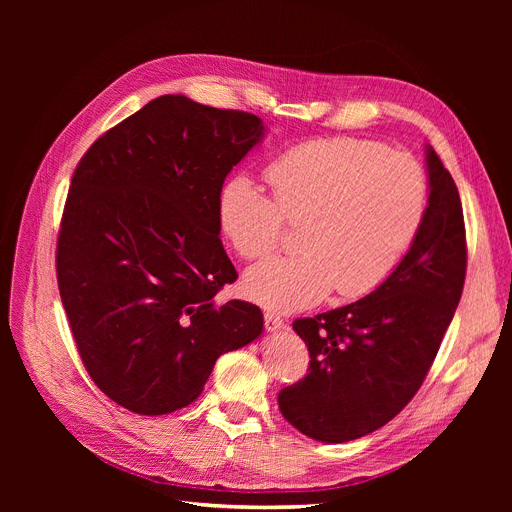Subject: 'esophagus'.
Returning a JSON list of instances; mask_svg holds the SVG:
<instances>
[{
  "instance_id": "obj_1",
  "label": "esophagus",
  "mask_w": 512,
  "mask_h": 512,
  "mask_svg": "<svg viewBox=\"0 0 512 512\" xmlns=\"http://www.w3.org/2000/svg\"><path fill=\"white\" fill-rule=\"evenodd\" d=\"M263 319H265V328H267V332H272V334H276V332H280V330H284V328H286L284 319H282L280 315L272 313V311H265Z\"/></svg>"
}]
</instances>
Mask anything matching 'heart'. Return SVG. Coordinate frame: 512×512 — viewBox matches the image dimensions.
Returning <instances> with one entry per match:
<instances>
[{"instance_id": "b5f03b06", "label": "heart", "mask_w": 512, "mask_h": 512, "mask_svg": "<svg viewBox=\"0 0 512 512\" xmlns=\"http://www.w3.org/2000/svg\"><path fill=\"white\" fill-rule=\"evenodd\" d=\"M274 199L249 176L218 195V224L242 259L270 255L284 220L303 222L297 255L259 263L245 276L247 297L297 311L326 299L363 297L382 286L407 253L425 213L427 180L409 153L359 139L294 145L265 170Z\"/></svg>"}]
</instances>
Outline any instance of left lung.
I'll use <instances>...</instances> for the list:
<instances>
[{
    "label": "left lung",
    "instance_id": "1",
    "mask_svg": "<svg viewBox=\"0 0 512 512\" xmlns=\"http://www.w3.org/2000/svg\"><path fill=\"white\" fill-rule=\"evenodd\" d=\"M427 207L409 253L367 297L294 319L309 373L278 405L301 434L340 444L386 425L421 388L461 301L467 272L463 205L450 172L425 145Z\"/></svg>",
    "mask_w": 512,
    "mask_h": 512
}]
</instances>
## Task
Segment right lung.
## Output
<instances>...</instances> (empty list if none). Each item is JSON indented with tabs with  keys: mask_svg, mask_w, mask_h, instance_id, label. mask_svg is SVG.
Here are the masks:
<instances>
[{
	"mask_svg": "<svg viewBox=\"0 0 512 512\" xmlns=\"http://www.w3.org/2000/svg\"><path fill=\"white\" fill-rule=\"evenodd\" d=\"M263 134L253 114L161 95L74 170L56 253L60 297L93 382L132 413L188 407L218 357L263 332L257 305L215 303L238 278L218 195Z\"/></svg>",
	"mask_w": 512,
	"mask_h": 512,
	"instance_id": "obj_1",
	"label": "right lung"
}]
</instances>
